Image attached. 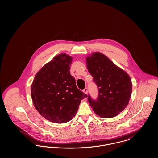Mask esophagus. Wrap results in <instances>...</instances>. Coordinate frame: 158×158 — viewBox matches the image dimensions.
Listing matches in <instances>:
<instances>
[{"label": "esophagus", "mask_w": 158, "mask_h": 158, "mask_svg": "<svg viewBox=\"0 0 158 158\" xmlns=\"http://www.w3.org/2000/svg\"><path fill=\"white\" fill-rule=\"evenodd\" d=\"M83 92L85 93V94H87V93H88V88H85L83 90Z\"/></svg>", "instance_id": "34e87169"}]
</instances>
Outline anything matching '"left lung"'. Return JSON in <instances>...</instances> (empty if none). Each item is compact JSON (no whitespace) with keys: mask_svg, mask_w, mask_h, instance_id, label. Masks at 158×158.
<instances>
[{"mask_svg":"<svg viewBox=\"0 0 158 158\" xmlns=\"http://www.w3.org/2000/svg\"><path fill=\"white\" fill-rule=\"evenodd\" d=\"M87 68L98 88V97L88 102L94 111L103 118L117 115L127 106L131 97L132 83L129 75L99 52L86 58Z\"/></svg>","mask_w":158,"mask_h":158,"instance_id":"8db88e82","label":"left lung"}]
</instances>
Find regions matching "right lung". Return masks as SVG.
I'll list each match as a JSON object with an SVG mask.
<instances>
[{
	"mask_svg": "<svg viewBox=\"0 0 158 158\" xmlns=\"http://www.w3.org/2000/svg\"><path fill=\"white\" fill-rule=\"evenodd\" d=\"M72 57L59 54L41 68L31 86L35 108L45 119L64 123L72 120L88 95L77 88L70 73Z\"/></svg>",
	"mask_w": 158,
	"mask_h": 158,
	"instance_id": "1",
	"label": "right lung"
}]
</instances>
